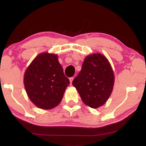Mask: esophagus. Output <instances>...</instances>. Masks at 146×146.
I'll use <instances>...</instances> for the list:
<instances>
[{
  "label": "esophagus",
  "instance_id": "obj_1",
  "mask_svg": "<svg viewBox=\"0 0 146 146\" xmlns=\"http://www.w3.org/2000/svg\"><path fill=\"white\" fill-rule=\"evenodd\" d=\"M74 80V77H71L70 78V84H72V80Z\"/></svg>",
  "mask_w": 146,
  "mask_h": 146
}]
</instances>
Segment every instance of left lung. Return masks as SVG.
I'll use <instances>...</instances> for the list:
<instances>
[{
  "label": "left lung",
  "instance_id": "8db88e82",
  "mask_svg": "<svg viewBox=\"0 0 146 146\" xmlns=\"http://www.w3.org/2000/svg\"><path fill=\"white\" fill-rule=\"evenodd\" d=\"M114 75L108 59L101 54H93L84 59L82 70L72 84L83 102L92 108L106 102L112 92Z\"/></svg>",
  "mask_w": 146,
  "mask_h": 146
}]
</instances>
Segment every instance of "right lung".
<instances>
[{
	"mask_svg": "<svg viewBox=\"0 0 146 146\" xmlns=\"http://www.w3.org/2000/svg\"><path fill=\"white\" fill-rule=\"evenodd\" d=\"M24 84L34 104L41 109L50 110L60 102L70 81L64 74L58 56L43 52L27 68Z\"/></svg>",
	"mask_w": 146,
	"mask_h": 146,
	"instance_id": "right-lung-1",
	"label": "right lung"
}]
</instances>
